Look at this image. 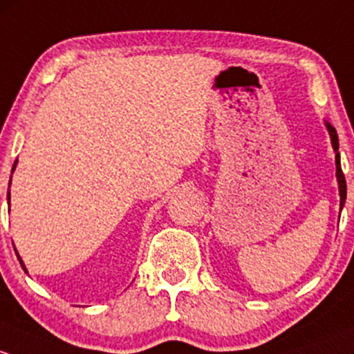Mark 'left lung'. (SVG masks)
Listing matches in <instances>:
<instances>
[{
    "label": "left lung",
    "instance_id": "left-lung-1",
    "mask_svg": "<svg viewBox=\"0 0 354 354\" xmlns=\"http://www.w3.org/2000/svg\"><path fill=\"white\" fill-rule=\"evenodd\" d=\"M327 131L330 134V143H333L334 151H336V177H337V184H339V196H341V209L346 203V178L344 174H342L341 169V158H339V140H337V133L329 122H326Z\"/></svg>",
    "mask_w": 354,
    "mask_h": 354
}]
</instances>
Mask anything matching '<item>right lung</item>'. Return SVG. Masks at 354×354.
<instances>
[{
	"label": "right lung",
	"mask_w": 354,
	"mask_h": 354,
	"mask_svg": "<svg viewBox=\"0 0 354 354\" xmlns=\"http://www.w3.org/2000/svg\"><path fill=\"white\" fill-rule=\"evenodd\" d=\"M15 167H17V162H15V165H13V170H15ZM13 170H12V174H13ZM10 184H12V178H10ZM8 203H10V191H8ZM18 256V254H17ZM18 261H20V264H21V268L25 269V272H27V268H25V264H24V261H21V257L18 256Z\"/></svg>",
	"instance_id": "add662e5"
}]
</instances>
